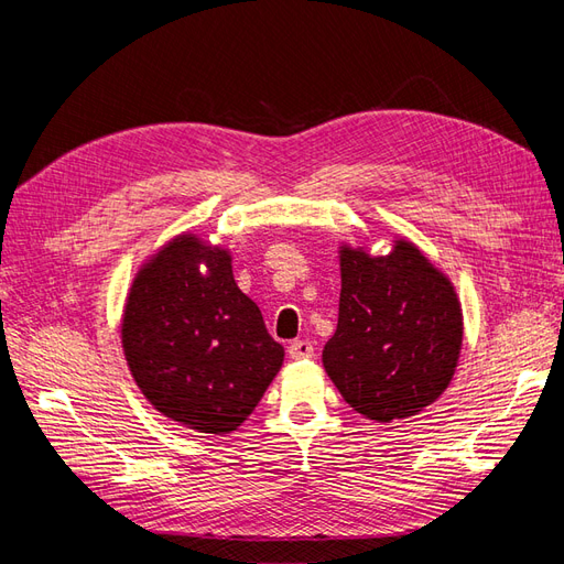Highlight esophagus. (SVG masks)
Returning a JSON list of instances; mask_svg holds the SVG:
<instances>
[{"label": "esophagus", "mask_w": 564, "mask_h": 564, "mask_svg": "<svg viewBox=\"0 0 564 564\" xmlns=\"http://www.w3.org/2000/svg\"><path fill=\"white\" fill-rule=\"evenodd\" d=\"M286 352H289V357H292V360H308V357L315 355V348H313L311 340H292V344H289V348H286Z\"/></svg>", "instance_id": "1"}]
</instances>
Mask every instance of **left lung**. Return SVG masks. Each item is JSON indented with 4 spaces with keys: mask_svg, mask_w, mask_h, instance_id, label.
I'll list each match as a JSON object with an SVG mask.
<instances>
[{
    "mask_svg": "<svg viewBox=\"0 0 564 564\" xmlns=\"http://www.w3.org/2000/svg\"><path fill=\"white\" fill-rule=\"evenodd\" d=\"M464 319L454 286L404 240L388 256L340 249L338 324L322 362L367 419L419 414L449 386Z\"/></svg>",
    "mask_w": 564,
    "mask_h": 564,
    "instance_id": "8db88e82",
    "label": "left lung"
}]
</instances>
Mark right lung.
Instances as JSON below:
<instances>
[{
    "instance_id": "add662e5",
    "label": "right lung",
    "mask_w": 564,
    "mask_h": 564,
    "mask_svg": "<svg viewBox=\"0 0 564 564\" xmlns=\"http://www.w3.org/2000/svg\"><path fill=\"white\" fill-rule=\"evenodd\" d=\"M122 346L158 412L214 435L242 425L284 360L259 305L235 284L230 253L191 235L169 242L135 275Z\"/></svg>"
}]
</instances>
